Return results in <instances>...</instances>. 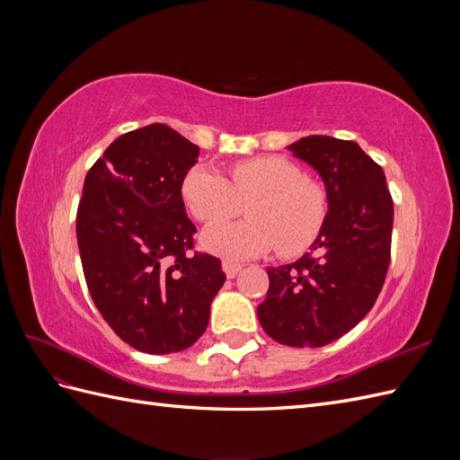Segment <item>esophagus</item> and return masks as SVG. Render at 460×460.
<instances>
[{
	"mask_svg": "<svg viewBox=\"0 0 460 460\" xmlns=\"http://www.w3.org/2000/svg\"><path fill=\"white\" fill-rule=\"evenodd\" d=\"M222 270H225L228 278H235V274L242 270V264L232 262V261H222Z\"/></svg>",
	"mask_w": 460,
	"mask_h": 460,
	"instance_id": "esophagus-1",
	"label": "esophagus"
}]
</instances>
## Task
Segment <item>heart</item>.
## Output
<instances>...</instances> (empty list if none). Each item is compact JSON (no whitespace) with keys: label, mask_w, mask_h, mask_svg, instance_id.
I'll list each match as a JSON object with an SVG mask.
<instances>
[{"label":"heart","mask_w":460,"mask_h":460,"mask_svg":"<svg viewBox=\"0 0 460 460\" xmlns=\"http://www.w3.org/2000/svg\"><path fill=\"white\" fill-rule=\"evenodd\" d=\"M182 198L199 222H217L203 232V247L230 261L276 247L280 255L296 257L314 243L328 215L324 188L284 157L235 163L230 180L213 166L196 164L182 180ZM243 202L250 203L249 221L217 222L237 214Z\"/></svg>","instance_id":"b5f03b06"}]
</instances>
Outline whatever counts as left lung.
<instances>
[{"label":"left lung","instance_id":"1","mask_svg":"<svg viewBox=\"0 0 460 460\" xmlns=\"http://www.w3.org/2000/svg\"><path fill=\"white\" fill-rule=\"evenodd\" d=\"M294 155L323 178L328 215L313 253L267 269L262 330L289 347H323L363 320L382 291L392 259L394 201L382 166L355 142L307 136Z\"/></svg>","mask_w":460,"mask_h":460}]
</instances>
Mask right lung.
Instances as JSON below:
<instances>
[{"instance_id":"obj_1","label":"right lung","mask_w":460,"mask_h":460,"mask_svg":"<svg viewBox=\"0 0 460 460\" xmlns=\"http://www.w3.org/2000/svg\"><path fill=\"white\" fill-rule=\"evenodd\" d=\"M199 147L166 124L122 134L93 163L76 213L90 296L134 349L166 355L196 343L226 280L220 261L193 252L182 180Z\"/></svg>"}]
</instances>
